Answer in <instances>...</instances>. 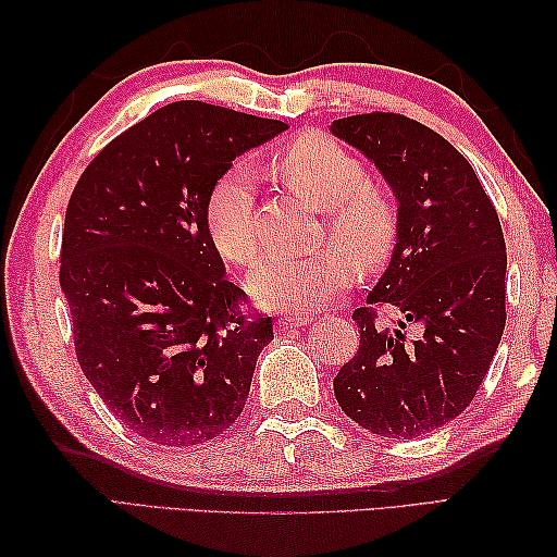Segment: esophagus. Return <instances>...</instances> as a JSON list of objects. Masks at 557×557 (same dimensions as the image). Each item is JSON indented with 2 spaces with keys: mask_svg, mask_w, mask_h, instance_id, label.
Instances as JSON below:
<instances>
[{
  "mask_svg": "<svg viewBox=\"0 0 557 557\" xmlns=\"http://www.w3.org/2000/svg\"><path fill=\"white\" fill-rule=\"evenodd\" d=\"M311 318H297V315H285V318H280L277 321V327L282 330V333H289V330H299L301 325H306L309 323Z\"/></svg>",
  "mask_w": 557,
  "mask_h": 557,
  "instance_id": "obj_1",
  "label": "esophagus"
}]
</instances>
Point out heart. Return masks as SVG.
Instances as JSON below:
<instances>
[{
    "label": "heart",
    "instance_id": "1",
    "mask_svg": "<svg viewBox=\"0 0 557 557\" xmlns=\"http://www.w3.org/2000/svg\"><path fill=\"white\" fill-rule=\"evenodd\" d=\"M272 170L294 194L325 212V234L354 268L373 270L397 236V208L383 186L366 180L363 164L323 134H306L280 152ZM212 244L230 263L248 265L260 251L251 176L234 168L208 198ZM337 251L270 256L248 275V292L275 311L309 313L349 285V265Z\"/></svg>",
    "mask_w": 557,
    "mask_h": 557
}]
</instances>
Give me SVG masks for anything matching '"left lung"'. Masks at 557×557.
<instances>
[{
	"label": "left lung",
	"mask_w": 557,
	"mask_h": 557,
	"mask_svg": "<svg viewBox=\"0 0 557 557\" xmlns=\"http://www.w3.org/2000/svg\"><path fill=\"white\" fill-rule=\"evenodd\" d=\"M383 174L397 200V244L366 304L403 315L389 331L370 306L354 359L335 377L342 411L361 429L409 441L441 429L474 399L505 330V236L474 168L409 116L354 114L330 126ZM419 324L417 341L400 330Z\"/></svg>",
	"instance_id": "obj_1"
}]
</instances>
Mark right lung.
Listing matches in <instances>:
<instances>
[{
  "instance_id": "add662e5",
  "label": "right lung",
  "mask_w": 557,
  "mask_h": 557,
  "mask_svg": "<svg viewBox=\"0 0 557 557\" xmlns=\"http://www.w3.org/2000/svg\"><path fill=\"white\" fill-rule=\"evenodd\" d=\"M285 122L182 100L104 146L71 194L59 285L88 383L128 431L191 447L239 417L270 318L242 311L208 230L212 186Z\"/></svg>"
}]
</instances>
